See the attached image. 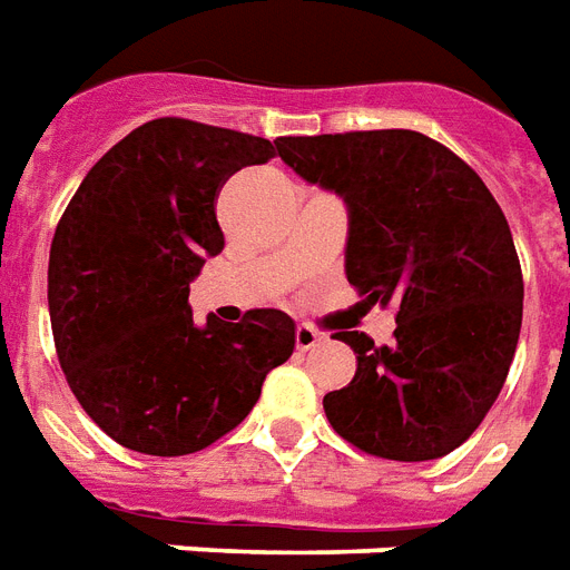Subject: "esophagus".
I'll use <instances>...</instances> for the list:
<instances>
[{"mask_svg":"<svg viewBox=\"0 0 570 570\" xmlns=\"http://www.w3.org/2000/svg\"><path fill=\"white\" fill-rule=\"evenodd\" d=\"M320 341H323V335H320L317 328H311V326H298V328H296V347H298V350L317 347Z\"/></svg>","mask_w":570,"mask_h":570,"instance_id":"34e87169","label":"esophagus"}]
</instances>
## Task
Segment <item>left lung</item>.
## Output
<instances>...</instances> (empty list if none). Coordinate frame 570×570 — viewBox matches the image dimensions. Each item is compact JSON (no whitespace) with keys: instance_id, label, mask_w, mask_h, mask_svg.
Masks as SVG:
<instances>
[{"instance_id":"left-lung-1","label":"left lung","mask_w":570,"mask_h":570,"mask_svg":"<svg viewBox=\"0 0 570 570\" xmlns=\"http://www.w3.org/2000/svg\"><path fill=\"white\" fill-rule=\"evenodd\" d=\"M307 184L347 205L344 272L368 305H395V341L338 332L356 377L323 399L332 429L371 456L456 450L499 399L522 326L510 226L478 171L411 129L277 138Z\"/></svg>"}]
</instances>
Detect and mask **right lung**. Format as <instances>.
Masks as SVG:
<instances>
[{
    "label": "right lung",
    "mask_w": 570,
    "mask_h": 570,
    "mask_svg": "<svg viewBox=\"0 0 570 570\" xmlns=\"http://www.w3.org/2000/svg\"><path fill=\"white\" fill-rule=\"evenodd\" d=\"M274 156L268 138L159 117L87 171L53 232L48 307L75 399L117 444L187 456L250 414L293 356L284 311L193 323L189 284L223 250L217 193Z\"/></svg>",
    "instance_id": "right-lung-1"
}]
</instances>
